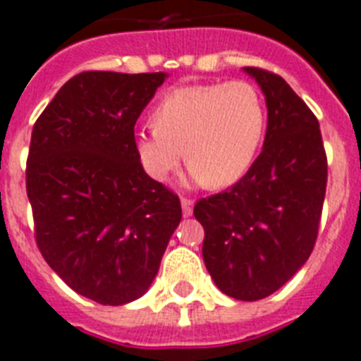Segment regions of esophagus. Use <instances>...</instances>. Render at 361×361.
I'll list each match as a JSON object with an SVG mask.
<instances>
[{"label":"esophagus","instance_id":"1","mask_svg":"<svg viewBox=\"0 0 361 361\" xmlns=\"http://www.w3.org/2000/svg\"><path fill=\"white\" fill-rule=\"evenodd\" d=\"M192 207H195V202L189 198H181V209H183V214L190 216L192 214Z\"/></svg>","mask_w":361,"mask_h":361}]
</instances>
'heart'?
<instances>
[{
    "instance_id": "heart-1",
    "label": "heart",
    "mask_w": 361,
    "mask_h": 361,
    "mask_svg": "<svg viewBox=\"0 0 361 361\" xmlns=\"http://www.w3.org/2000/svg\"><path fill=\"white\" fill-rule=\"evenodd\" d=\"M154 128L135 135L145 172L165 181L185 159L209 187L237 183L255 161L266 132L264 99L247 80L172 87L152 110Z\"/></svg>"
}]
</instances>
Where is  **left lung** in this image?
<instances>
[{
  "label": "left lung",
  "instance_id": "8db88e82",
  "mask_svg": "<svg viewBox=\"0 0 361 361\" xmlns=\"http://www.w3.org/2000/svg\"><path fill=\"white\" fill-rule=\"evenodd\" d=\"M266 97L264 147L231 189L202 198V255L214 284L259 301L286 284L310 257L326 190V154L316 115L283 77L244 68Z\"/></svg>",
  "mask_w": 361,
  "mask_h": 361
}]
</instances>
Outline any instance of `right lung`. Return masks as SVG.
<instances>
[{
	"label": "right lung",
	"mask_w": 361,
	"mask_h": 361,
	"mask_svg": "<svg viewBox=\"0 0 361 361\" xmlns=\"http://www.w3.org/2000/svg\"><path fill=\"white\" fill-rule=\"evenodd\" d=\"M165 78L78 73L32 128L25 181L38 250L69 288L101 305L150 288L181 220L178 195L145 172L134 145Z\"/></svg>",
	"instance_id": "obj_1"
}]
</instances>
